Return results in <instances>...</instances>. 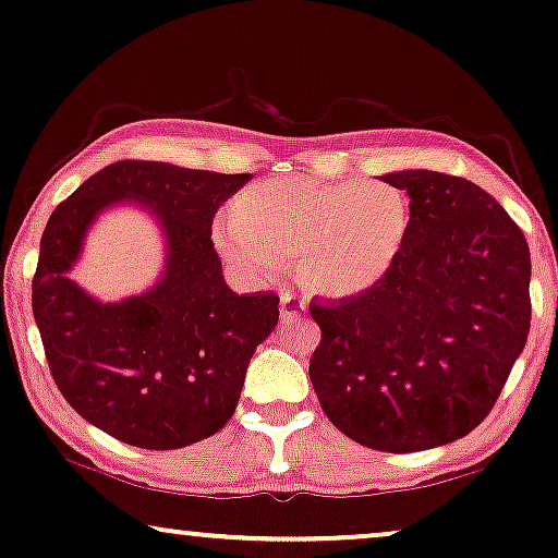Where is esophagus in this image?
I'll use <instances>...</instances> for the list:
<instances>
[{
	"mask_svg": "<svg viewBox=\"0 0 558 558\" xmlns=\"http://www.w3.org/2000/svg\"><path fill=\"white\" fill-rule=\"evenodd\" d=\"M304 310H307V302H304L300 294H292V292L281 294V300H279V315H281V319L300 317Z\"/></svg>",
	"mask_w": 558,
	"mask_h": 558,
	"instance_id": "34e87169",
	"label": "esophagus"
}]
</instances>
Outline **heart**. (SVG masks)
Listing matches in <instances>:
<instances>
[{"label":"heart","instance_id":"1","mask_svg":"<svg viewBox=\"0 0 558 558\" xmlns=\"http://www.w3.org/2000/svg\"><path fill=\"white\" fill-rule=\"evenodd\" d=\"M411 208L388 182L277 178L243 190L213 223L218 254L241 277L271 279L294 256L296 279L317 294L378 284L407 246Z\"/></svg>","mask_w":558,"mask_h":558}]
</instances>
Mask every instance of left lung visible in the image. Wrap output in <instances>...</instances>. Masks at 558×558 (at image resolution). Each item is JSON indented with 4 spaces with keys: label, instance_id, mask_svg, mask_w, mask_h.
Listing matches in <instances>:
<instances>
[{
    "label": "left lung",
    "instance_id": "left-lung-1",
    "mask_svg": "<svg viewBox=\"0 0 558 558\" xmlns=\"http://www.w3.org/2000/svg\"><path fill=\"white\" fill-rule=\"evenodd\" d=\"M411 197L399 262L378 284L310 304L319 407L357 445L418 452L470 434L498 401L531 330L521 228L475 182L388 172Z\"/></svg>",
    "mask_w": 558,
    "mask_h": 558
}]
</instances>
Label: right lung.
<instances>
[{
	"label": "right lung",
	"mask_w": 558,
	"mask_h": 558,
	"mask_svg": "<svg viewBox=\"0 0 558 558\" xmlns=\"http://www.w3.org/2000/svg\"><path fill=\"white\" fill-rule=\"evenodd\" d=\"M248 180L124 159L90 174L45 226L33 312L52 380L124 445L180 449L223 429L251 355L279 323V296L235 294L210 241L220 203ZM132 199L163 228L166 271L144 295L98 303L66 271L97 213Z\"/></svg>",
	"instance_id": "right-lung-1"
}]
</instances>
